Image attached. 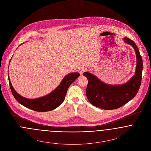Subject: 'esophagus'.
Returning <instances> with one entry per match:
<instances>
[{"mask_svg": "<svg viewBox=\"0 0 151 151\" xmlns=\"http://www.w3.org/2000/svg\"><path fill=\"white\" fill-rule=\"evenodd\" d=\"M85 71H86V68H84V67H81V68H80L79 70H78V72H79V73H80V75H83V73H84Z\"/></svg>", "mask_w": 151, "mask_h": 151, "instance_id": "34e87169", "label": "esophagus"}]
</instances>
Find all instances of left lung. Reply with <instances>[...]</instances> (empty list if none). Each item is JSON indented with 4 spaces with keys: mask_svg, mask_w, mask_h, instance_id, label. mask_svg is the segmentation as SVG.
Segmentation results:
<instances>
[{
    "mask_svg": "<svg viewBox=\"0 0 151 151\" xmlns=\"http://www.w3.org/2000/svg\"><path fill=\"white\" fill-rule=\"evenodd\" d=\"M123 40L125 43L130 45L134 49L137 59L135 74L127 83L120 85H110L104 83L89 72L83 73L88 79L87 99L96 107L105 110L120 108L135 97L140 88L143 67L142 57L133 41L127 37Z\"/></svg>",
    "mask_w": 151,
    "mask_h": 151,
    "instance_id": "left-lung-1",
    "label": "left lung"
}]
</instances>
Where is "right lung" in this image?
<instances>
[{
	"label": "right lung",
	"instance_id": "right-lung-1",
	"mask_svg": "<svg viewBox=\"0 0 151 151\" xmlns=\"http://www.w3.org/2000/svg\"><path fill=\"white\" fill-rule=\"evenodd\" d=\"M10 61L11 59L10 62ZM79 76L78 73H69L63 78L58 86L49 94L35 99H28L22 96L16 91L12 86L8 73L9 85L14 98L22 106L37 111H48L60 106L65 100L68 87Z\"/></svg>",
	"mask_w": 151,
	"mask_h": 151
}]
</instances>
